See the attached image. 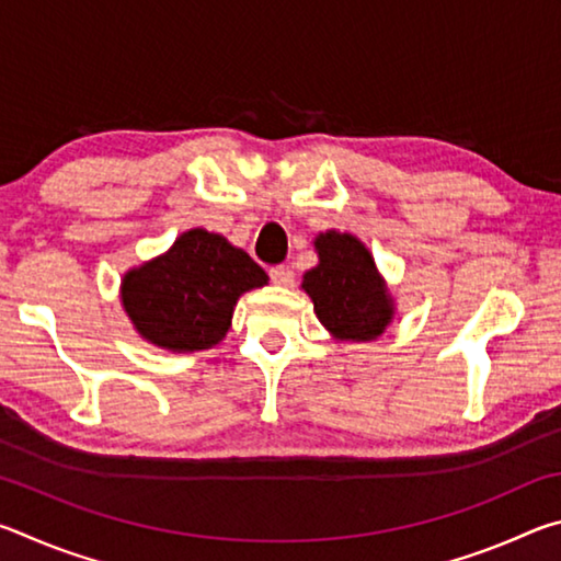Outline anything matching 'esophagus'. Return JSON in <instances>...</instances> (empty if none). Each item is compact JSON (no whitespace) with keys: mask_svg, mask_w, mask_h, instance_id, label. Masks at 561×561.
<instances>
[{"mask_svg":"<svg viewBox=\"0 0 561 561\" xmlns=\"http://www.w3.org/2000/svg\"><path fill=\"white\" fill-rule=\"evenodd\" d=\"M270 277H272L274 284H279V287H291V284H294V272L289 267L272 270Z\"/></svg>","mask_w":561,"mask_h":561,"instance_id":"34e87169","label":"esophagus"}]
</instances>
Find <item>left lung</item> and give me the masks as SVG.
<instances>
[{
  "label": "left lung",
  "mask_w": 561,
  "mask_h": 561,
  "mask_svg": "<svg viewBox=\"0 0 561 561\" xmlns=\"http://www.w3.org/2000/svg\"><path fill=\"white\" fill-rule=\"evenodd\" d=\"M317 267L304 272L301 289L336 341H374L391 327L396 299L368 247L351 232L314 237Z\"/></svg>",
  "instance_id": "1"
}]
</instances>
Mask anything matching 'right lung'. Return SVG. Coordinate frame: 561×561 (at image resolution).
<instances>
[{"label":"right lung","mask_w":561,"mask_h":561,"mask_svg":"<svg viewBox=\"0 0 561 561\" xmlns=\"http://www.w3.org/2000/svg\"><path fill=\"white\" fill-rule=\"evenodd\" d=\"M250 254L193 227L121 279V304L136 334L173 354L213 348L232 327L237 299L267 284Z\"/></svg>","instance_id":"add662e5"}]
</instances>
